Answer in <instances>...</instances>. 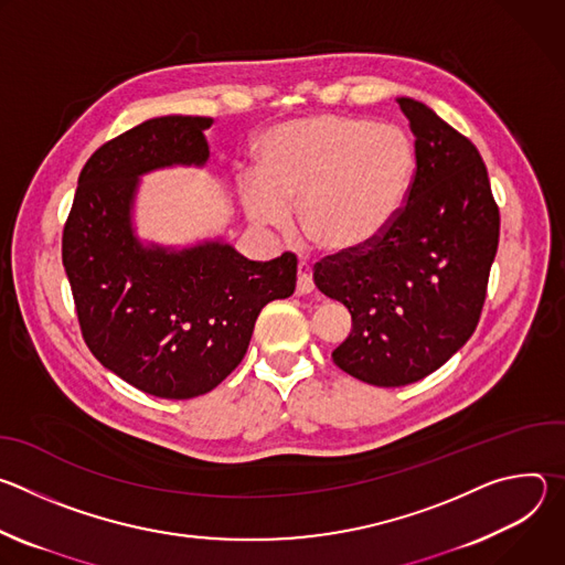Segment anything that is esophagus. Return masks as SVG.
<instances>
[{"label": "esophagus", "instance_id": "esophagus-1", "mask_svg": "<svg viewBox=\"0 0 565 565\" xmlns=\"http://www.w3.org/2000/svg\"><path fill=\"white\" fill-rule=\"evenodd\" d=\"M312 268L306 262H299L297 266V295H308L312 292Z\"/></svg>", "mask_w": 565, "mask_h": 565}]
</instances>
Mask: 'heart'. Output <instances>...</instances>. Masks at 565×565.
Masks as SVG:
<instances>
[{
	"instance_id": "heart-1",
	"label": "heart",
	"mask_w": 565,
	"mask_h": 565,
	"mask_svg": "<svg viewBox=\"0 0 565 565\" xmlns=\"http://www.w3.org/2000/svg\"><path fill=\"white\" fill-rule=\"evenodd\" d=\"M257 172L238 179L253 223L284 230L297 207L308 244L347 257L373 246L399 216L416 174V147L395 125L315 114L262 136Z\"/></svg>"
}]
</instances>
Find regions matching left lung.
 <instances>
[{
    "label": "left lung",
    "instance_id": "1",
    "mask_svg": "<svg viewBox=\"0 0 565 565\" xmlns=\"http://www.w3.org/2000/svg\"><path fill=\"white\" fill-rule=\"evenodd\" d=\"M416 174L395 223L362 253L327 257L315 286L353 319L333 362L375 386L440 369L476 331L499 248V207L478 149L434 109L397 98Z\"/></svg>",
    "mask_w": 565,
    "mask_h": 565
}]
</instances>
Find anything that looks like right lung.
<instances>
[{
  "label": "right lung",
  "mask_w": 565,
  "mask_h": 565,
  "mask_svg": "<svg viewBox=\"0 0 565 565\" xmlns=\"http://www.w3.org/2000/svg\"><path fill=\"white\" fill-rule=\"evenodd\" d=\"M212 118L160 116L105 142L79 172L62 264L83 338L131 386L166 399L212 391L244 360L255 321L295 292L297 257L250 262L223 238L188 248L142 244L140 177L203 168Z\"/></svg>",
  "instance_id": "1"
}]
</instances>
